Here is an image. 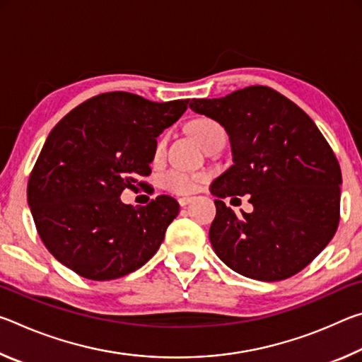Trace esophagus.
<instances>
[{
    "label": "esophagus",
    "instance_id": "obj_1",
    "mask_svg": "<svg viewBox=\"0 0 362 362\" xmlns=\"http://www.w3.org/2000/svg\"><path fill=\"white\" fill-rule=\"evenodd\" d=\"M192 203V198H188V196H183V198H179V204L182 206V207H185L187 204H189Z\"/></svg>",
    "mask_w": 362,
    "mask_h": 362
}]
</instances>
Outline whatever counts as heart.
Masks as SVG:
<instances>
[{"instance_id":"1","label":"heart","mask_w":362,"mask_h":362,"mask_svg":"<svg viewBox=\"0 0 362 362\" xmlns=\"http://www.w3.org/2000/svg\"><path fill=\"white\" fill-rule=\"evenodd\" d=\"M192 132L193 136L199 140V144H206L211 137L216 136V134L223 132L222 126L218 122L207 119V118H199L196 119L192 124ZM166 150V139L159 140L155 150V156L159 158ZM203 180V175L199 174H193V173H187V170L182 169H173L168 170L166 174L163 175V185L166 189H170V192L179 193V194H187L194 192L198 188L199 182Z\"/></svg>"}]
</instances>
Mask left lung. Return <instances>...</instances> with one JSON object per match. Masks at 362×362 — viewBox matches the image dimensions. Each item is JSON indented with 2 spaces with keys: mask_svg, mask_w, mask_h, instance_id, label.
<instances>
[{
  "mask_svg": "<svg viewBox=\"0 0 362 362\" xmlns=\"http://www.w3.org/2000/svg\"><path fill=\"white\" fill-rule=\"evenodd\" d=\"M189 108L217 121L231 145L233 166L211 185L217 214L209 240L218 259L267 283L293 276L339 226L341 173L332 148L302 108L267 86L193 99ZM244 194L255 211L238 218L223 198Z\"/></svg>",
  "mask_w": 362,
  "mask_h": 362,
  "instance_id": "8db88e82",
  "label": "left lung"
}]
</instances>
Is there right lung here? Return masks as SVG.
<instances>
[{
  "instance_id": "right-lung-1",
  "label": "right lung",
  "mask_w": 362,
  "mask_h": 362,
  "mask_svg": "<svg viewBox=\"0 0 362 362\" xmlns=\"http://www.w3.org/2000/svg\"><path fill=\"white\" fill-rule=\"evenodd\" d=\"M187 100L151 102L131 93L86 100L49 134L27 188L36 230L49 252L79 276L108 281L145 265L161 246L179 203L119 199L151 174L156 137L185 113Z\"/></svg>"
}]
</instances>
